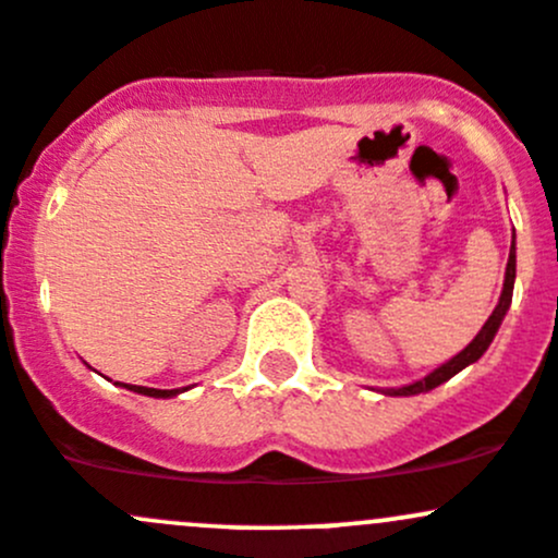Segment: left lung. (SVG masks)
I'll use <instances>...</instances> for the list:
<instances>
[{"mask_svg": "<svg viewBox=\"0 0 558 558\" xmlns=\"http://www.w3.org/2000/svg\"><path fill=\"white\" fill-rule=\"evenodd\" d=\"M513 283H515V232H513V243H510L508 267H505L502 294H499L497 307H494V313L488 315V320H486V324H483V329L477 331L475 340H472L470 345L464 348V351L456 353L453 359H448L446 364H440V367H437V369H432V373L426 375V378L415 380V384H410V386L380 388V393H386V397H415V393H426V391H432V388L446 384V380H451L453 375L461 373V369H464V367L475 364L477 359H481L483 353L488 351L492 340H494V337H497L499 326H502L505 315H508V311H510V302H513Z\"/></svg>", "mask_w": 558, "mask_h": 558, "instance_id": "obj_1", "label": "left lung"}]
</instances>
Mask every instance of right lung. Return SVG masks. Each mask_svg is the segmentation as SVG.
Instances as JSON below:
<instances>
[{"label":"right lung","mask_w":558,"mask_h":558,"mask_svg":"<svg viewBox=\"0 0 558 558\" xmlns=\"http://www.w3.org/2000/svg\"><path fill=\"white\" fill-rule=\"evenodd\" d=\"M123 388H129V391L134 393H143V397H154V399H170L185 391V388H148V386H129V384H123Z\"/></svg>","instance_id":"add662e5"}]
</instances>
